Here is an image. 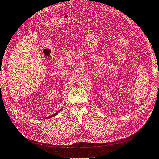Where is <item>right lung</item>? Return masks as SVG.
<instances>
[{
  "mask_svg": "<svg viewBox=\"0 0 159 159\" xmlns=\"http://www.w3.org/2000/svg\"><path fill=\"white\" fill-rule=\"evenodd\" d=\"M61 111V109H60L59 111H57L56 113H54V114H53V115H52L51 116H48V117H47V118H45V119H48V118H51V117H54V116H55L56 115H57L58 113H59V112Z\"/></svg>",
  "mask_w": 159,
  "mask_h": 159,
  "instance_id": "add662e5",
  "label": "right lung"
}]
</instances>
